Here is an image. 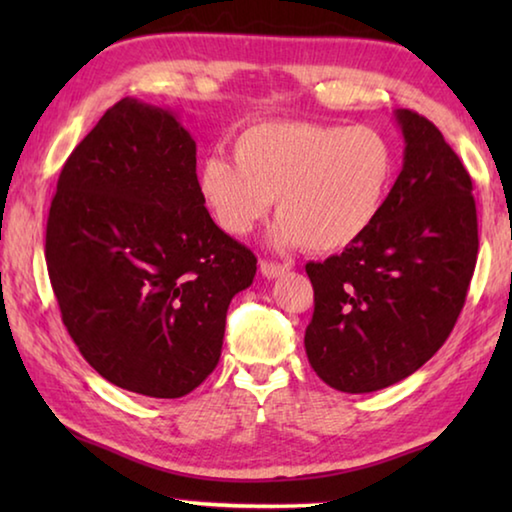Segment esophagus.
Returning a JSON list of instances; mask_svg holds the SVG:
<instances>
[{
	"label": "esophagus",
	"mask_w": 512,
	"mask_h": 512,
	"mask_svg": "<svg viewBox=\"0 0 512 512\" xmlns=\"http://www.w3.org/2000/svg\"><path fill=\"white\" fill-rule=\"evenodd\" d=\"M259 271H262V275L268 277V280H275V277L287 273L289 266L287 264H277V262H266V259H264V262L259 264Z\"/></svg>",
	"instance_id": "obj_1"
}]
</instances>
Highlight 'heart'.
<instances>
[{"label": "heart", "mask_w": 512, "mask_h": 512, "mask_svg": "<svg viewBox=\"0 0 512 512\" xmlns=\"http://www.w3.org/2000/svg\"><path fill=\"white\" fill-rule=\"evenodd\" d=\"M395 169V146L377 128L277 119L246 128L235 160L210 155L198 192L230 235L253 230L275 201L271 244L339 253L377 223Z\"/></svg>", "instance_id": "obj_1"}]
</instances>
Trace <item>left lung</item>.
<instances>
[{
	"label": "left lung",
	"instance_id": "left-lung-1",
	"mask_svg": "<svg viewBox=\"0 0 512 512\" xmlns=\"http://www.w3.org/2000/svg\"><path fill=\"white\" fill-rule=\"evenodd\" d=\"M404 164L357 244L309 262L311 368L343 393H372L422 368L465 305L479 253L472 178L429 119L395 110Z\"/></svg>",
	"mask_w": 512,
	"mask_h": 512
}]
</instances>
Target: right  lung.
<instances>
[{"mask_svg": "<svg viewBox=\"0 0 512 512\" xmlns=\"http://www.w3.org/2000/svg\"><path fill=\"white\" fill-rule=\"evenodd\" d=\"M45 257L69 336L110 384L173 400L216 368L257 257L212 221L176 112L121 99L69 155Z\"/></svg>", "mask_w": 512, "mask_h": 512, "instance_id": "add662e5", "label": "right lung"}]
</instances>
